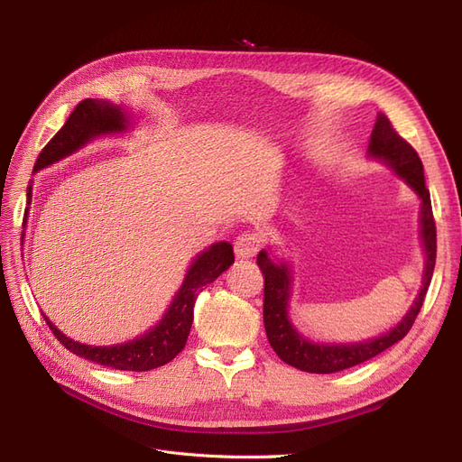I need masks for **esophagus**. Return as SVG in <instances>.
<instances>
[{
	"label": "esophagus",
	"instance_id": "esophagus-1",
	"mask_svg": "<svg viewBox=\"0 0 462 462\" xmlns=\"http://www.w3.org/2000/svg\"><path fill=\"white\" fill-rule=\"evenodd\" d=\"M263 239L258 233H241L239 236L235 239V254L236 258L246 260V258H253L258 254V250L262 248Z\"/></svg>",
	"mask_w": 462,
	"mask_h": 462
}]
</instances>
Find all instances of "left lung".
Listing matches in <instances>:
<instances>
[{
    "mask_svg": "<svg viewBox=\"0 0 462 462\" xmlns=\"http://www.w3.org/2000/svg\"><path fill=\"white\" fill-rule=\"evenodd\" d=\"M368 153L375 160H382L391 165L399 177H402L416 190L418 197L422 200V243L426 253V270H424V283L418 299L411 306V310L404 314L399 324L380 335L362 343H348V345H324V343H312L304 339L302 335L292 328L289 321V297H291V270L287 263H275L268 256L265 250L258 254L256 262L263 273V326L268 333V341L272 345L277 356L287 365L295 366L302 372L310 374H333L346 368H353L360 362H366L391 345L401 341L407 335L414 324V319L420 312L426 291L430 287L433 268H436V221H433L431 212V200L430 190L426 189L424 179V165L422 160L418 158L416 150L404 141V138L393 129V125L383 116L377 114L374 131L370 136Z\"/></svg>",
    "mask_w": 462,
    "mask_h": 462,
    "instance_id": "left-lung-1",
    "label": "left lung"
}]
</instances>
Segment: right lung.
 <instances>
[{
  "mask_svg": "<svg viewBox=\"0 0 462 462\" xmlns=\"http://www.w3.org/2000/svg\"><path fill=\"white\" fill-rule=\"evenodd\" d=\"M127 125L129 121L121 106H114L104 100H92V97L82 100L80 104H77L73 114L69 116L58 134H55L44 146V150L40 152V156L34 163V171L44 170V167L67 158L69 153L77 152L96 136L123 133L127 129ZM26 197H29L31 204L32 187H29ZM26 214H29V209L24 212V221ZM233 262L235 254L229 243L221 241L208 246L204 253L192 262L185 275L183 285H180L170 310L165 312L160 324L141 335V337L123 345L92 346L73 341L55 328L44 314L42 316H44L46 324L50 326L55 337H58V341L73 355L92 360L94 365L109 366L116 370L148 372L167 365V362H171L180 351H183L194 318V300H197L199 292L206 285L216 282Z\"/></svg>",
  "mask_w": 462,
  "mask_h": 462,
  "instance_id": "1",
  "label": "right lung"
}]
</instances>
